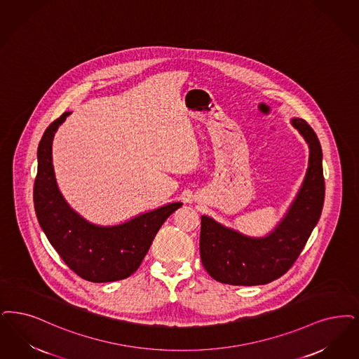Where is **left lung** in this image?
I'll return each mask as SVG.
<instances>
[{
  "instance_id": "obj_1",
  "label": "left lung",
  "mask_w": 359,
  "mask_h": 359,
  "mask_svg": "<svg viewBox=\"0 0 359 359\" xmlns=\"http://www.w3.org/2000/svg\"><path fill=\"white\" fill-rule=\"evenodd\" d=\"M292 126L310 147L309 170L297 199L271 235L251 239L201 216V263L217 282L257 286L280 278L301 255L320 217L325 201L320 143L304 120L294 118Z\"/></svg>"
}]
</instances>
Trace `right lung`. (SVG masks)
<instances>
[{"instance_id": "right-lung-1", "label": "right lung", "mask_w": 359, "mask_h": 359, "mask_svg": "<svg viewBox=\"0 0 359 359\" xmlns=\"http://www.w3.org/2000/svg\"><path fill=\"white\" fill-rule=\"evenodd\" d=\"M69 115L65 112L56 118L39 144L33 187L36 215L48 241L73 273L95 283L126 279L140 267L160 227L182 203H171L115 227L93 226L77 215L62 199L52 165L55 132Z\"/></svg>"}]
</instances>
